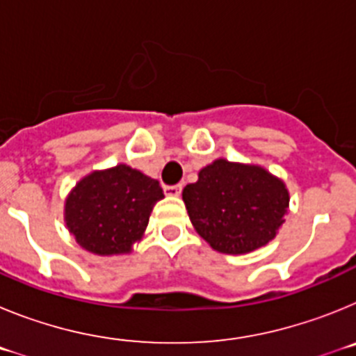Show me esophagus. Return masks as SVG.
Listing matches in <instances>:
<instances>
[{"instance_id":"1","label":"esophagus","mask_w":356,"mask_h":356,"mask_svg":"<svg viewBox=\"0 0 356 356\" xmlns=\"http://www.w3.org/2000/svg\"><path fill=\"white\" fill-rule=\"evenodd\" d=\"M163 193L168 194V196H180V194H181V185L180 184L165 185V187H163Z\"/></svg>"}]
</instances>
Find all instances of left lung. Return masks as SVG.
Masks as SVG:
<instances>
[{
	"instance_id": "obj_1",
	"label": "left lung",
	"mask_w": 356,
	"mask_h": 356,
	"mask_svg": "<svg viewBox=\"0 0 356 356\" xmlns=\"http://www.w3.org/2000/svg\"><path fill=\"white\" fill-rule=\"evenodd\" d=\"M188 217L213 250L242 254L276 237L289 210L285 184L259 168L216 160L184 188Z\"/></svg>"
}]
</instances>
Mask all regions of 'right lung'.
Segmentation results:
<instances>
[{
	"label": "right lung",
	"mask_w": 356,
	"mask_h": 356,
	"mask_svg": "<svg viewBox=\"0 0 356 356\" xmlns=\"http://www.w3.org/2000/svg\"><path fill=\"white\" fill-rule=\"evenodd\" d=\"M162 197L159 181L121 163L90 172L72 188L65 201V225L90 253H128Z\"/></svg>",
	"instance_id": "obj_1"
}]
</instances>
